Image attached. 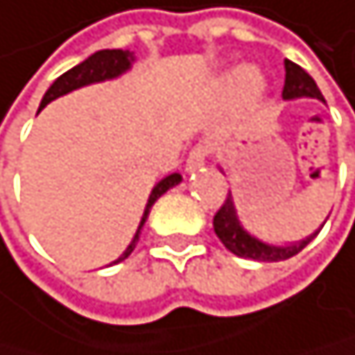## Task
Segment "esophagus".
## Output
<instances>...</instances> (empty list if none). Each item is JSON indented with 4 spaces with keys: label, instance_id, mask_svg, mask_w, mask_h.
Instances as JSON below:
<instances>
[{
    "label": "esophagus",
    "instance_id": "esophagus-1",
    "mask_svg": "<svg viewBox=\"0 0 355 355\" xmlns=\"http://www.w3.org/2000/svg\"><path fill=\"white\" fill-rule=\"evenodd\" d=\"M205 157H207V150L203 146H198L190 152V157H187L185 161V172L187 174H194L198 170H203V165H205Z\"/></svg>",
    "mask_w": 355,
    "mask_h": 355
}]
</instances>
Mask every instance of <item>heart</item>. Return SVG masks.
<instances>
[{"label":"heart","instance_id":"heart-1","mask_svg":"<svg viewBox=\"0 0 355 355\" xmlns=\"http://www.w3.org/2000/svg\"><path fill=\"white\" fill-rule=\"evenodd\" d=\"M225 90H227V99L234 110L241 114H250L263 103L267 83L263 74L254 66L243 64L232 70L225 83Z\"/></svg>","mask_w":355,"mask_h":355}]
</instances>
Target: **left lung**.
<instances>
[{
    "label": "left lung",
    "instance_id": "obj_1",
    "mask_svg": "<svg viewBox=\"0 0 355 355\" xmlns=\"http://www.w3.org/2000/svg\"><path fill=\"white\" fill-rule=\"evenodd\" d=\"M283 99L285 101H294V99H318L324 103V96L320 94L316 81H313L309 74L296 66L294 61L285 59V88H283ZM218 170L225 174V170L218 165ZM329 218V216H327ZM324 225V223H322ZM322 225L311 232L309 236L294 241V243H285V245H276V243H267L259 236H254L250 230H245V225L239 218L236 212V203H234L232 192L227 194L225 203L216 212L214 216V232L218 241L225 245V248L241 256V259H250V261H259V263H278L296 256L300 250H305L307 245L318 236V232Z\"/></svg>",
    "mask_w": 355,
    "mask_h": 355
}]
</instances>
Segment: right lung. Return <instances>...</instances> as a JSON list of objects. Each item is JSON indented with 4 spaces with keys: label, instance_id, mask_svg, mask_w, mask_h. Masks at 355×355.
<instances>
[{
    "label": "right lung",
    "instance_id": "obj_1",
    "mask_svg": "<svg viewBox=\"0 0 355 355\" xmlns=\"http://www.w3.org/2000/svg\"><path fill=\"white\" fill-rule=\"evenodd\" d=\"M135 61H137V57H135V53H130V50H99V53L90 55L85 61H81L79 66L70 68L68 72L61 74L59 79H55L53 85H50V88L46 90L42 103H39V110H44V107H46L50 101L59 99V96L70 94V92H74V90H79V88H85V85L119 79V77H121V74H125L128 70H132ZM181 181H183V176H181L179 172H172V174H168L165 179H161L157 185L152 187V192H150V196H148V203H146V209H143V214H141L139 227H137V232H135L132 241H130V245L123 250V254L119 256L116 261H112L110 265H116V263L125 261L128 256L135 252L137 243H139V236H141V230H143V225H146V220H148V214H150L152 205L157 203L159 198L170 190V187L179 185Z\"/></svg>",
    "mask_w": 355,
    "mask_h": 355
}]
</instances>
